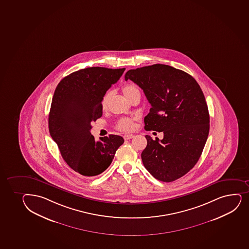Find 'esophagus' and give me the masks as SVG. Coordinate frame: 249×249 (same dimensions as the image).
I'll use <instances>...</instances> for the list:
<instances>
[{"instance_id": "1", "label": "esophagus", "mask_w": 249, "mask_h": 249, "mask_svg": "<svg viewBox=\"0 0 249 249\" xmlns=\"http://www.w3.org/2000/svg\"><path fill=\"white\" fill-rule=\"evenodd\" d=\"M133 137L134 136L132 135V134H126V135H124V136H123V138H124V140L132 139Z\"/></svg>"}]
</instances>
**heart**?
Segmentation results:
<instances>
[{"mask_svg":"<svg viewBox=\"0 0 249 249\" xmlns=\"http://www.w3.org/2000/svg\"><path fill=\"white\" fill-rule=\"evenodd\" d=\"M123 92L124 95L129 100H131L136 95H141L139 89L137 88V86L136 85H134V84H127L126 86H123ZM109 98L110 94L108 93L103 97L101 101V105L103 108H105V107H107ZM117 128L123 131H131L134 128L133 120L128 118H121L120 120L118 121V123H117Z\"/></svg>","mask_w":249,"mask_h":249,"instance_id":"b5f03b06","label":"heart"}]
</instances>
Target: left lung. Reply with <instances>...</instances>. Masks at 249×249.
<instances>
[{"mask_svg": "<svg viewBox=\"0 0 249 249\" xmlns=\"http://www.w3.org/2000/svg\"><path fill=\"white\" fill-rule=\"evenodd\" d=\"M125 80L141 87L151 105L144 129L163 132L162 140L145 136L144 168L156 179L175 181L197 163L208 137L210 116L203 92L192 75L168 65L129 70Z\"/></svg>", "mask_w": 249, "mask_h": 249, "instance_id": "obj_1", "label": "left lung"}]
</instances>
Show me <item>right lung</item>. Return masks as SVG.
Returning a JSON list of instances; mask_svg holds the SVG:
<instances>
[{"label": "right lung", "mask_w": 249, "mask_h": 249, "mask_svg": "<svg viewBox=\"0 0 249 249\" xmlns=\"http://www.w3.org/2000/svg\"><path fill=\"white\" fill-rule=\"evenodd\" d=\"M125 71L88 67L63 78L56 86L48 117V128L66 163L86 177L96 176L109 167L123 144L117 135L95 142L91 123L101 118V101Z\"/></svg>", "instance_id": "add662e5"}]
</instances>
